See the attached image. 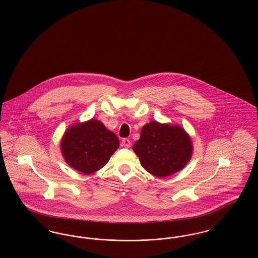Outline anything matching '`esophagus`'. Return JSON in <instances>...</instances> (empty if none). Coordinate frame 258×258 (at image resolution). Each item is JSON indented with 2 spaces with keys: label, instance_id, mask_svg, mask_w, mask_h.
Segmentation results:
<instances>
[{
  "label": "esophagus",
  "instance_id": "esophagus-1",
  "mask_svg": "<svg viewBox=\"0 0 258 258\" xmlns=\"http://www.w3.org/2000/svg\"><path fill=\"white\" fill-rule=\"evenodd\" d=\"M131 145H132V142H131L130 139H123L121 140V146H123L125 148H128V147H131Z\"/></svg>",
  "mask_w": 258,
  "mask_h": 258
}]
</instances>
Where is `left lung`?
<instances>
[{
  "label": "left lung",
  "instance_id": "left-lung-1",
  "mask_svg": "<svg viewBox=\"0 0 258 258\" xmlns=\"http://www.w3.org/2000/svg\"><path fill=\"white\" fill-rule=\"evenodd\" d=\"M141 166L153 176L165 178L181 170L191 158L192 143L179 125L150 121L133 146Z\"/></svg>",
  "mask_w": 258,
  "mask_h": 258
}]
</instances>
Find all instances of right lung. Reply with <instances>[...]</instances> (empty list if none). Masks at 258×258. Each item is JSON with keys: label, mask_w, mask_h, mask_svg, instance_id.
<instances>
[{"label": "right lung", "mask_w": 258, "mask_h": 258, "mask_svg": "<svg viewBox=\"0 0 258 258\" xmlns=\"http://www.w3.org/2000/svg\"><path fill=\"white\" fill-rule=\"evenodd\" d=\"M119 145L114 133L99 120L92 119L68 128L60 141V151L72 168L90 175L108 163Z\"/></svg>", "instance_id": "1"}]
</instances>
